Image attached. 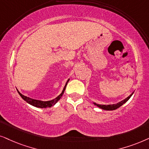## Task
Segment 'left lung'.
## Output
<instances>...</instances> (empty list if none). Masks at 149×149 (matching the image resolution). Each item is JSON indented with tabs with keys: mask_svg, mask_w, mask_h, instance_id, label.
<instances>
[{
	"mask_svg": "<svg viewBox=\"0 0 149 149\" xmlns=\"http://www.w3.org/2000/svg\"><path fill=\"white\" fill-rule=\"evenodd\" d=\"M134 92H133L132 94H131L130 96L127 97L125 99V100H122L121 102L117 103V104H110V105H101V104H96V103H93L95 106H97L99 108L102 109V110H116V109L120 108V106H123L124 104H125V103L127 102V101L130 100L131 97L132 96V95L134 94Z\"/></svg>",
	"mask_w": 149,
	"mask_h": 149,
	"instance_id": "1",
	"label": "left lung"
}]
</instances>
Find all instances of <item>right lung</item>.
<instances>
[{
    "instance_id": "add662e5",
    "label": "right lung",
    "mask_w": 149,
    "mask_h": 149,
    "mask_svg": "<svg viewBox=\"0 0 149 149\" xmlns=\"http://www.w3.org/2000/svg\"><path fill=\"white\" fill-rule=\"evenodd\" d=\"M69 81V79L67 80V81L65 83V85L64 86V88H63L62 92L60 95H58V96H57L56 98L55 99H53L52 100H49V101H41V100H34V99H32V98H30L29 97H26V96H24V95L22 94L19 92V91L17 89V93H19V95H20L21 97L26 102H27L28 104L31 105V106H34V107H36V108H50L52 106H54L55 104H56L57 102H58V101L60 100L61 98V97L63 96V93L65 92V88H66V86L67 84V83Z\"/></svg>"
}]
</instances>
